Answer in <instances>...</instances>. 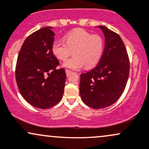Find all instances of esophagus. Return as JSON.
<instances>
[{
    "mask_svg": "<svg viewBox=\"0 0 149 149\" xmlns=\"http://www.w3.org/2000/svg\"><path fill=\"white\" fill-rule=\"evenodd\" d=\"M71 72H72V71H70V70H69V69H66V75H67V76H69V75L71 74Z\"/></svg>",
    "mask_w": 149,
    "mask_h": 149,
    "instance_id": "34e87169",
    "label": "esophagus"
}]
</instances>
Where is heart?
<instances>
[{
    "instance_id": "obj_1",
    "label": "heart",
    "mask_w": 149,
    "mask_h": 149,
    "mask_svg": "<svg viewBox=\"0 0 149 149\" xmlns=\"http://www.w3.org/2000/svg\"><path fill=\"white\" fill-rule=\"evenodd\" d=\"M64 42L56 40L52 42V52L58 59L64 61L69 57L71 51L73 56L64 62L63 66L78 70L83 66H95L102 57L104 41L99 35H92L83 29H77L64 37Z\"/></svg>"
}]
</instances>
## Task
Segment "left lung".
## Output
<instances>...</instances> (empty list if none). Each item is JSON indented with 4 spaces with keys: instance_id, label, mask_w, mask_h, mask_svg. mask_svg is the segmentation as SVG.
<instances>
[{
    "instance_id": "1",
    "label": "left lung",
    "mask_w": 149,
    "mask_h": 149,
    "mask_svg": "<svg viewBox=\"0 0 149 149\" xmlns=\"http://www.w3.org/2000/svg\"><path fill=\"white\" fill-rule=\"evenodd\" d=\"M105 36V47L98 64L80 74L82 100L93 109H103L114 104L123 93L130 73L127 49L118 33L100 26Z\"/></svg>"
}]
</instances>
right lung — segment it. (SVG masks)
<instances>
[{
	"label": "right lung",
	"instance_id": "add662e5",
	"mask_svg": "<svg viewBox=\"0 0 149 149\" xmlns=\"http://www.w3.org/2000/svg\"><path fill=\"white\" fill-rule=\"evenodd\" d=\"M51 27H45L26 38L15 68L17 85L22 96L31 105L46 109L60 102L66 75L52 52L54 39Z\"/></svg>",
	"mask_w": 149,
	"mask_h": 149
}]
</instances>
